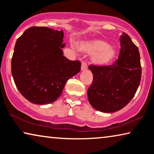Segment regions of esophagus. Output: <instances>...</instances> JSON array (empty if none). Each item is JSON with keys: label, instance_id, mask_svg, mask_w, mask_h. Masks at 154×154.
<instances>
[{"label": "esophagus", "instance_id": "34e87169", "mask_svg": "<svg viewBox=\"0 0 154 154\" xmlns=\"http://www.w3.org/2000/svg\"><path fill=\"white\" fill-rule=\"evenodd\" d=\"M88 69V65H87V64L85 62H82V64H81V71H86Z\"/></svg>", "mask_w": 154, "mask_h": 154}]
</instances>
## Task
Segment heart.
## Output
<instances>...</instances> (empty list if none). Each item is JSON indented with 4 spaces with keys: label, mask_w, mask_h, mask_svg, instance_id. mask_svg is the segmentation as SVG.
Here are the masks:
<instances>
[{
    "label": "heart",
    "mask_w": 154,
    "mask_h": 154,
    "mask_svg": "<svg viewBox=\"0 0 154 154\" xmlns=\"http://www.w3.org/2000/svg\"><path fill=\"white\" fill-rule=\"evenodd\" d=\"M75 50V48L73 46ZM78 49L91 55V61L95 65L106 66L113 60L116 55V50L108 45L106 41L99 39L85 40L79 42Z\"/></svg>",
    "instance_id": "b5f03b06"
}]
</instances>
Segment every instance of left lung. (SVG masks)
Masks as SVG:
<instances>
[{
  "instance_id": "8db88e82",
  "label": "left lung",
  "mask_w": 154,
  "mask_h": 154,
  "mask_svg": "<svg viewBox=\"0 0 154 154\" xmlns=\"http://www.w3.org/2000/svg\"><path fill=\"white\" fill-rule=\"evenodd\" d=\"M121 50L111 66H90L93 81L88 90L91 106L102 112H114L125 107L136 93L141 81L139 50L125 32L120 36Z\"/></svg>"
}]
</instances>
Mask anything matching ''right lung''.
Masks as SVG:
<instances>
[{
	"instance_id": "obj_1",
	"label": "right lung",
	"mask_w": 154,
	"mask_h": 154,
	"mask_svg": "<svg viewBox=\"0 0 154 154\" xmlns=\"http://www.w3.org/2000/svg\"><path fill=\"white\" fill-rule=\"evenodd\" d=\"M63 31L30 27L17 40L12 74L20 93L31 103H52L60 97L66 81L81 71L79 60L63 56Z\"/></svg>"
}]
</instances>
